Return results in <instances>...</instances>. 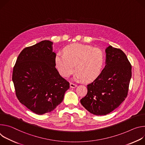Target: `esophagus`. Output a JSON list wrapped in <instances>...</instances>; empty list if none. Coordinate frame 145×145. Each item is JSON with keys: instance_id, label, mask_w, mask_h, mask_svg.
I'll return each instance as SVG.
<instances>
[{"instance_id": "34e87169", "label": "esophagus", "mask_w": 145, "mask_h": 145, "mask_svg": "<svg viewBox=\"0 0 145 145\" xmlns=\"http://www.w3.org/2000/svg\"><path fill=\"white\" fill-rule=\"evenodd\" d=\"M70 88H76V87L77 86V85H76V84H73V83H72V82L70 84Z\"/></svg>"}]
</instances>
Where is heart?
<instances>
[{"label":"heart","mask_w":145,"mask_h":145,"mask_svg":"<svg viewBox=\"0 0 145 145\" xmlns=\"http://www.w3.org/2000/svg\"><path fill=\"white\" fill-rule=\"evenodd\" d=\"M64 54L58 52L55 56L56 66L61 76L69 77L76 71V81L90 82L101 74L104 64V56L98 48L81 44H71L64 48Z\"/></svg>","instance_id":"b5f03b06"}]
</instances>
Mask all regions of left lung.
Listing matches in <instances>:
<instances>
[{
    "mask_svg": "<svg viewBox=\"0 0 145 145\" xmlns=\"http://www.w3.org/2000/svg\"><path fill=\"white\" fill-rule=\"evenodd\" d=\"M106 65L100 75L88 85L81 104L91 114L105 115L127 97L131 78V65L125 54L111 45L105 49Z\"/></svg>",
    "mask_w": 145,
    "mask_h": 145,
    "instance_id": "left-lung-1",
    "label": "left lung"
}]
</instances>
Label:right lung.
I'll return each instance as SVG.
<instances>
[{
  "label": "right lung",
  "instance_id": "right-lung-1",
  "mask_svg": "<svg viewBox=\"0 0 145 145\" xmlns=\"http://www.w3.org/2000/svg\"><path fill=\"white\" fill-rule=\"evenodd\" d=\"M52 44L44 40L24 48L13 69L12 79L17 99L37 115L54 110L70 88L55 68Z\"/></svg>",
  "mask_w": 145,
  "mask_h": 145
}]
</instances>
